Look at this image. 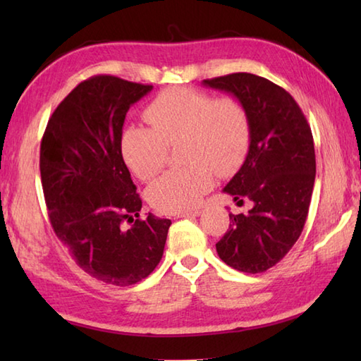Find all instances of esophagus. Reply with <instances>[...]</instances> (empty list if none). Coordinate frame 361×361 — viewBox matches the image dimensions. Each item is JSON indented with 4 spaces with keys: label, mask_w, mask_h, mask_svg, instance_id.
Returning a JSON list of instances; mask_svg holds the SVG:
<instances>
[{
    "label": "esophagus",
    "mask_w": 361,
    "mask_h": 361,
    "mask_svg": "<svg viewBox=\"0 0 361 361\" xmlns=\"http://www.w3.org/2000/svg\"><path fill=\"white\" fill-rule=\"evenodd\" d=\"M200 211H188V212H181V214H178V216H176V217H178V219H192V217H198V216H200Z\"/></svg>",
    "instance_id": "1"
}]
</instances>
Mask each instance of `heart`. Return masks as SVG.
I'll return each mask as SVG.
<instances>
[{"label": "heart", "mask_w": 361, "mask_h": 361, "mask_svg": "<svg viewBox=\"0 0 361 361\" xmlns=\"http://www.w3.org/2000/svg\"><path fill=\"white\" fill-rule=\"evenodd\" d=\"M150 128L128 127L121 136L126 164L141 180H150L167 161L169 147L178 145L181 167L159 176L147 189L153 208L164 214L197 208L212 186L214 172L234 173L250 149V118L239 99H214L194 88H169L144 111Z\"/></svg>", "instance_id": "1"}]
</instances>
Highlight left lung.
Returning <instances> with one entry per match:
<instances>
[{
	"label": "left lung",
	"instance_id": "8db88e82",
	"mask_svg": "<svg viewBox=\"0 0 361 361\" xmlns=\"http://www.w3.org/2000/svg\"><path fill=\"white\" fill-rule=\"evenodd\" d=\"M203 85L239 99L251 130L248 155L224 189L251 209L229 214L216 248L234 270L264 273L291 250L307 220L317 172L312 130L291 94L268 79L234 73Z\"/></svg>",
	"mask_w": 361,
	"mask_h": 361
}]
</instances>
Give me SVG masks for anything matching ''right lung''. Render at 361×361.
Instances as JSON below:
<instances>
[{
	"label": "right lung",
	"mask_w": 361,
	"mask_h": 361,
	"mask_svg": "<svg viewBox=\"0 0 361 361\" xmlns=\"http://www.w3.org/2000/svg\"><path fill=\"white\" fill-rule=\"evenodd\" d=\"M152 88L104 74L83 80L52 113L40 144L54 233L83 271L118 287L155 270L172 224L140 219L142 202L121 153L126 114Z\"/></svg>",
	"instance_id": "right-lung-1"
}]
</instances>
